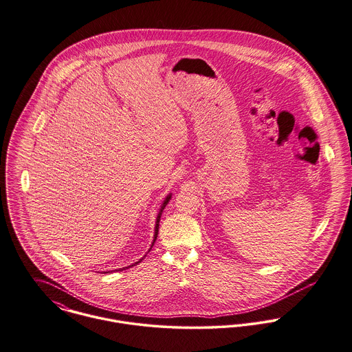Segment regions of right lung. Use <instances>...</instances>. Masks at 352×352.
Here are the masks:
<instances>
[{
  "label": "right lung",
  "instance_id": "right-lung-1",
  "mask_svg": "<svg viewBox=\"0 0 352 352\" xmlns=\"http://www.w3.org/2000/svg\"><path fill=\"white\" fill-rule=\"evenodd\" d=\"M170 197H172V192L166 195V197L164 199V201H162V204H161L160 210H159V214H157V218H156V224H155V235H153V242H152V246H151V249H149L148 252H151V250H152V248H153V245H155V242H156V239H157V234H159V226H160L161 214H162V211H164L165 206L168 204V201L170 200ZM141 261H142V258H141V259H138L137 262L131 263L130 266H126V267H122V269H117V270H124V269H128V267H131V266L137 265V263H138V262H141Z\"/></svg>",
  "mask_w": 352,
  "mask_h": 352
}]
</instances>
